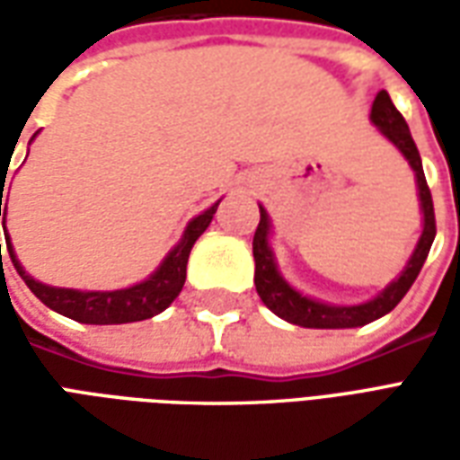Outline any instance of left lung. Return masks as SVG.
<instances>
[{"instance_id":"left-lung-1","label":"left lung","mask_w":460,"mask_h":460,"mask_svg":"<svg viewBox=\"0 0 460 460\" xmlns=\"http://www.w3.org/2000/svg\"><path fill=\"white\" fill-rule=\"evenodd\" d=\"M369 120L376 130L385 135L386 140L394 145L396 150L404 155L409 167L414 170L416 180V194H419V209H421V236L416 241L411 256L404 263L402 273L394 280H389L385 288L376 293L375 298L365 300V303H355V305H335V303H325V300L310 298L298 288H293L288 280L283 279L276 263V253L270 249V234H273V224H270L269 211L261 209L259 229L253 234V261H256V273H253V283L259 290L263 305L276 313L279 318L286 323L300 325V328H315V330H342V328H362L372 320H379L386 313L396 308V303L404 298L406 290L411 288V283L419 276V270L424 266L426 256L431 251L436 236V219H434V201H431V191L426 184L424 167H421V157L416 150L414 140L409 125L396 111L392 98L386 91H379L372 103V113Z\"/></svg>"}]
</instances>
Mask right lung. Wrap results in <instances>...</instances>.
I'll use <instances>...</instances> for the list:
<instances>
[{"instance_id":"add662e5","label":"right lung","mask_w":460,"mask_h":460,"mask_svg":"<svg viewBox=\"0 0 460 460\" xmlns=\"http://www.w3.org/2000/svg\"><path fill=\"white\" fill-rule=\"evenodd\" d=\"M36 137V135H34ZM31 137V140H34ZM0 180L6 181V172H0ZM221 201V199H219ZM217 204H211L209 209L197 214L194 219L184 226L181 239L170 249V253L162 259L157 269L152 270L150 276L135 286L118 290H78V288H58V286H46L41 280H36L31 273H26L22 261L16 259V251L9 239L6 231V197L4 184L0 187V217L2 226H4L6 236V251L12 256L16 273L24 279L29 290L36 298L44 303L46 308L61 313L66 318L75 320V323H85V325H122V323H137V320H147L160 315L162 310L170 308L172 300L180 296L184 279H187V261H190V251L194 241L199 239L207 231V226L217 214ZM0 261H2V246H0Z\"/></svg>"}]
</instances>
